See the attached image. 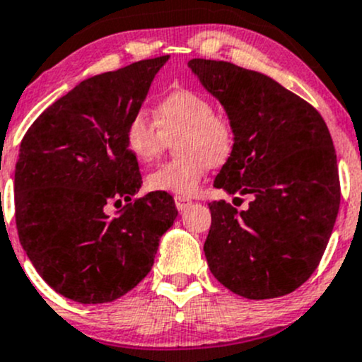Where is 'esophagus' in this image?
I'll return each instance as SVG.
<instances>
[{
  "label": "esophagus",
  "instance_id": "obj_1",
  "mask_svg": "<svg viewBox=\"0 0 362 362\" xmlns=\"http://www.w3.org/2000/svg\"><path fill=\"white\" fill-rule=\"evenodd\" d=\"M190 204H192V201H190L189 197H180V196L175 197V206H177L178 211H185Z\"/></svg>",
  "mask_w": 362,
  "mask_h": 362
}]
</instances>
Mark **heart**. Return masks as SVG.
Masks as SVG:
<instances>
[{
    "label": "heart",
    "instance_id": "obj_1",
    "mask_svg": "<svg viewBox=\"0 0 362 362\" xmlns=\"http://www.w3.org/2000/svg\"><path fill=\"white\" fill-rule=\"evenodd\" d=\"M175 136L177 160L160 165L146 177L153 192L192 196L209 166H220L235 149V127L213 103L190 89L170 93L156 105L154 120L146 110L132 115L125 127L127 149L141 163L156 160L166 139Z\"/></svg>",
    "mask_w": 362,
    "mask_h": 362
}]
</instances>
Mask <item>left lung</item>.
I'll list each match as a JSON object with an SVG mask.
<instances>
[{
	"label": "left lung",
	"instance_id": "8db88e82",
	"mask_svg": "<svg viewBox=\"0 0 362 362\" xmlns=\"http://www.w3.org/2000/svg\"><path fill=\"white\" fill-rule=\"evenodd\" d=\"M189 69L235 127V149L214 187L252 196L244 211L209 202V269L237 296H287L317 268L339 213V166L327 123L259 71L202 58L190 59Z\"/></svg>",
	"mask_w": 362,
	"mask_h": 362
}]
</instances>
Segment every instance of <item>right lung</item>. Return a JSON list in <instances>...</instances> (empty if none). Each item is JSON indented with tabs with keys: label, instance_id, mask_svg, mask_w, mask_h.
Here are the masks:
<instances>
[{
	"label": "right lung",
	"instance_id": "add662e5",
	"mask_svg": "<svg viewBox=\"0 0 362 362\" xmlns=\"http://www.w3.org/2000/svg\"><path fill=\"white\" fill-rule=\"evenodd\" d=\"M166 57L141 59L75 86L37 117L15 166V220L30 263L81 304L118 299L151 272L173 225L172 196H134L142 184L125 127ZM125 200L119 216L105 208Z\"/></svg>",
	"mask_w": 362,
	"mask_h": 362
}]
</instances>
